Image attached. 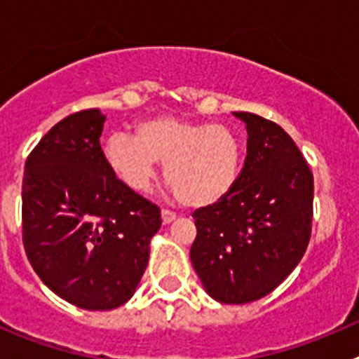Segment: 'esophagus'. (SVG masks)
I'll return each instance as SVG.
<instances>
[{
	"mask_svg": "<svg viewBox=\"0 0 359 359\" xmlns=\"http://www.w3.org/2000/svg\"><path fill=\"white\" fill-rule=\"evenodd\" d=\"M176 219V214L170 210H161V221H163V224H170Z\"/></svg>",
	"mask_w": 359,
	"mask_h": 359,
	"instance_id": "34e87169",
	"label": "esophagus"
}]
</instances>
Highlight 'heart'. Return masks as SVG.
Listing matches in <instances>:
<instances>
[{"instance_id": "1", "label": "heart", "mask_w": 359, "mask_h": 359, "mask_svg": "<svg viewBox=\"0 0 359 359\" xmlns=\"http://www.w3.org/2000/svg\"><path fill=\"white\" fill-rule=\"evenodd\" d=\"M111 172L135 192H145L163 163L165 180L187 207H208L236 185L243 147L221 123L161 115L142 122L135 136L115 133L102 145Z\"/></svg>"}]
</instances>
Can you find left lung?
<instances>
[{
  "instance_id": "left-lung-1",
  "label": "left lung",
  "mask_w": 359,
  "mask_h": 359,
  "mask_svg": "<svg viewBox=\"0 0 359 359\" xmlns=\"http://www.w3.org/2000/svg\"><path fill=\"white\" fill-rule=\"evenodd\" d=\"M236 185L199 208L190 261L203 287L221 304H248L284 282L306 253L313 219V174L280 126L253 113Z\"/></svg>"
}]
</instances>
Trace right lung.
<instances>
[{
	"label": "right lung",
	"mask_w": 359,
	"mask_h": 359,
	"mask_svg": "<svg viewBox=\"0 0 359 359\" xmlns=\"http://www.w3.org/2000/svg\"><path fill=\"white\" fill-rule=\"evenodd\" d=\"M106 116L73 113L25 163L23 244L41 280L66 302L109 311L135 294L161 226L160 208L111 172L100 149Z\"/></svg>",
	"instance_id": "add662e5"
}]
</instances>
